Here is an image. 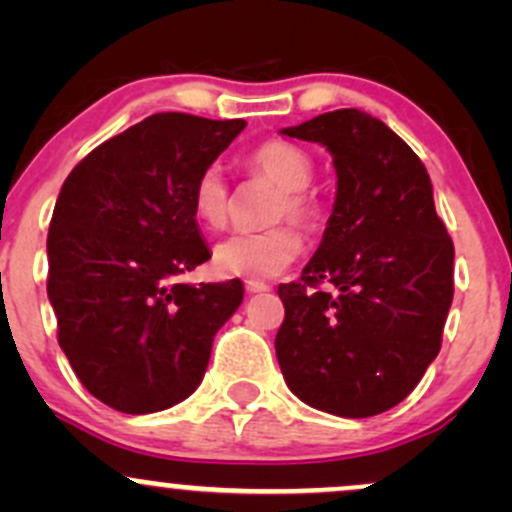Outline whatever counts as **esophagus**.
Returning <instances> with one entry per match:
<instances>
[{
    "mask_svg": "<svg viewBox=\"0 0 512 512\" xmlns=\"http://www.w3.org/2000/svg\"><path fill=\"white\" fill-rule=\"evenodd\" d=\"M245 289L250 294H257V292H270V285H265V282H257V280H247L245 282Z\"/></svg>",
    "mask_w": 512,
    "mask_h": 512,
    "instance_id": "esophagus-1",
    "label": "esophagus"
}]
</instances>
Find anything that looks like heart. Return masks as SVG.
I'll use <instances>...</instances> for the list:
<instances>
[{
  "instance_id": "1",
  "label": "heart",
  "mask_w": 512,
  "mask_h": 512,
  "mask_svg": "<svg viewBox=\"0 0 512 512\" xmlns=\"http://www.w3.org/2000/svg\"><path fill=\"white\" fill-rule=\"evenodd\" d=\"M247 168L280 188L270 210V220L292 218L312 227L319 220V200L309 190L314 163L302 148L285 141H267L247 156ZM193 213L205 227H223L230 213V190L215 165L205 168L193 185ZM302 235L292 225H275L262 232H240L218 242L213 267L225 277L270 280L292 265L302 252Z\"/></svg>"
}]
</instances>
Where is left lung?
<instances>
[{
  "label": "left lung",
  "instance_id": "8db88e82",
  "mask_svg": "<svg viewBox=\"0 0 512 512\" xmlns=\"http://www.w3.org/2000/svg\"><path fill=\"white\" fill-rule=\"evenodd\" d=\"M280 133L324 146L337 170L317 252L302 280L277 289L282 376L312 409L376 416L416 389L441 349L453 242L421 158L379 118L339 108Z\"/></svg>",
  "mask_w": 512,
  "mask_h": 512
}]
</instances>
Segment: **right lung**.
<instances>
[{
	"instance_id": "1",
	"label": "right lung",
	"mask_w": 512,
	"mask_h": 512,
	"mask_svg": "<svg viewBox=\"0 0 512 512\" xmlns=\"http://www.w3.org/2000/svg\"><path fill=\"white\" fill-rule=\"evenodd\" d=\"M245 126L153 113L94 148L61 185L46 292L71 369L111 409L153 414L188 399L240 307V280L195 287L175 277L210 260L193 185Z\"/></svg>"
}]
</instances>
